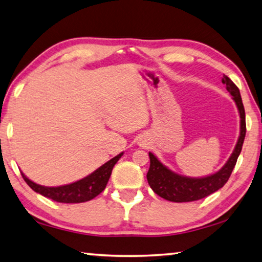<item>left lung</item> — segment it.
Returning a JSON list of instances; mask_svg holds the SVG:
<instances>
[{
  "label": "left lung",
  "instance_id": "left-lung-1",
  "mask_svg": "<svg viewBox=\"0 0 262 262\" xmlns=\"http://www.w3.org/2000/svg\"><path fill=\"white\" fill-rule=\"evenodd\" d=\"M222 83L227 85V90L232 96L238 107L239 115H241V135H239L236 148L225 165L219 172L203 177V178H188V177L174 173L170 168L163 165L154 154L149 152L150 167L147 173L148 183L155 193L167 201L190 202L200 200L223 187L232 173L239 154L242 151L246 134L245 110H244L241 92L236 84L225 75L222 78Z\"/></svg>",
  "mask_w": 262,
  "mask_h": 262
}]
</instances>
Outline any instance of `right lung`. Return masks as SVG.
Segmentation results:
<instances>
[{
    "label": "right lung",
    "instance_id": "1",
    "mask_svg": "<svg viewBox=\"0 0 262 262\" xmlns=\"http://www.w3.org/2000/svg\"><path fill=\"white\" fill-rule=\"evenodd\" d=\"M123 152L119 154L118 156L110 159L107 163L97 168L95 172L89 174L85 178L78 181H75L73 184L57 186V187H46L31 181L24 173L21 177L25 180L34 192L43 195L45 198L51 199L53 201L61 202V203H81L90 201L92 199L99 195L105 189L107 181L112 173L113 166L115 165L119 159L121 158Z\"/></svg>",
    "mask_w": 262,
    "mask_h": 262
}]
</instances>
